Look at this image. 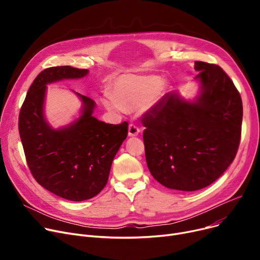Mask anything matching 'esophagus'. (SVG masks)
<instances>
[{"label":"esophagus","mask_w":260,"mask_h":260,"mask_svg":"<svg viewBox=\"0 0 260 260\" xmlns=\"http://www.w3.org/2000/svg\"><path fill=\"white\" fill-rule=\"evenodd\" d=\"M140 133V129L136 126L135 124H129L128 126V136L129 137H135V136H137Z\"/></svg>","instance_id":"34e87169"}]
</instances>
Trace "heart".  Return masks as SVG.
<instances>
[{"mask_svg": "<svg viewBox=\"0 0 260 260\" xmlns=\"http://www.w3.org/2000/svg\"><path fill=\"white\" fill-rule=\"evenodd\" d=\"M169 90V82L159 76L126 74L115 80L112 86L113 93H104L102 103L114 113H122L125 109H148L165 98Z\"/></svg>", "mask_w": 260, "mask_h": 260, "instance_id": "obj_1", "label": "heart"}]
</instances>
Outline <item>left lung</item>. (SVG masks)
<instances>
[{
    "instance_id": "1",
    "label": "left lung",
    "mask_w": 260,
    "mask_h": 260,
    "mask_svg": "<svg viewBox=\"0 0 260 260\" xmlns=\"http://www.w3.org/2000/svg\"><path fill=\"white\" fill-rule=\"evenodd\" d=\"M193 100L169 92L143 118L147 168L168 188L201 189L233 162L240 142L242 101L233 81L215 64L195 62Z\"/></svg>"
}]
</instances>
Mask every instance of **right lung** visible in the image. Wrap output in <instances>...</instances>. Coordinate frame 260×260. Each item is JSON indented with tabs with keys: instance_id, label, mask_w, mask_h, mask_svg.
<instances>
[{
	"instance_id": "obj_1",
	"label": "right lung",
	"mask_w": 260,
	"mask_h": 260,
	"mask_svg": "<svg viewBox=\"0 0 260 260\" xmlns=\"http://www.w3.org/2000/svg\"><path fill=\"white\" fill-rule=\"evenodd\" d=\"M87 75L88 70L72 66L46 68L27 91L19 116L20 137L34 178L49 192L71 201L87 200L101 192L127 137V122L108 124L94 118V101L78 92L82 107L77 119L59 128L47 122L46 85Z\"/></svg>"
}]
</instances>
